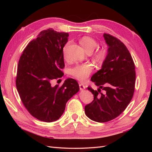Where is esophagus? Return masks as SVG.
Masks as SVG:
<instances>
[{
	"label": "esophagus",
	"instance_id": "34e87169",
	"mask_svg": "<svg viewBox=\"0 0 152 152\" xmlns=\"http://www.w3.org/2000/svg\"><path fill=\"white\" fill-rule=\"evenodd\" d=\"M79 87H80V89L81 91L86 89V87H85V86L83 84H79Z\"/></svg>",
	"mask_w": 152,
	"mask_h": 152
}]
</instances>
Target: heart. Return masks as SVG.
<instances>
[{"instance_id":"b5f03b06","label":"heart","mask_w":152,"mask_h":152,"mask_svg":"<svg viewBox=\"0 0 152 152\" xmlns=\"http://www.w3.org/2000/svg\"><path fill=\"white\" fill-rule=\"evenodd\" d=\"M80 44L87 53H92L93 50L97 48L98 42L93 38L90 37H84L80 40ZM69 43H67L63 49L64 56L66 57V49ZM107 57V52L104 50H99L94 54V58L99 63H102L104 61ZM93 66L91 64L85 63L81 65H77L75 66L72 68L69 72L75 79L80 81L85 80L89 76L91 73L93 71Z\"/></svg>"}]
</instances>
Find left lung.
I'll use <instances>...</instances> for the list:
<instances>
[{
	"mask_svg": "<svg viewBox=\"0 0 152 152\" xmlns=\"http://www.w3.org/2000/svg\"><path fill=\"white\" fill-rule=\"evenodd\" d=\"M103 37L108 46L107 57L91 79L99 88L87 87L94 99L85 107L87 117L98 122L112 121L125 110L134 94L136 80L134 63L126 45L111 35Z\"/></svg>",
	"mask_w": 152,
	"mask_h": 152,
	"instance_id": "obj_1",
	"label": "left lung"
}]
</instances>
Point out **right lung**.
Masks as SVG:
<instances>
[{"instance_id":"right-lung-1","label":"right lung","mask_w":152,"mask_h":152,"mask_svg":"<svg viewBox=\"0 0 152 152\" xmlns=\"http://www.w3.org/2000/svg\"><path fill=\"white\" fill-rule=\"evenodd\" d=\"M68 36L52 28L40 31L27 45L18 62V92L26 110L40 121L58 120L66 102L79 91V84L73 79L65 80L61 87L50 84L64 75L63 49Z\"/></svg>"}]
</instances>
